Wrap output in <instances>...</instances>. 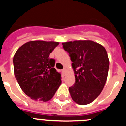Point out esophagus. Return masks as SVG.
I'll return each instance as SVG.
<instances>
[{
    "label": "esophagus",
    "instance_id": "1",
    "mask_svg": "<svg viewBox=\"0 0 126 126\" xmlns=\"http://www.w3.org/2000/svg\"><path fill=\"white\" fill-rule=\"evenodd\" d=\"M62 72H63L64 74V75H65V69H62Z\"/></svg>",
    "mask_w": 126,
    "mask_h": 126
}]
</instances>
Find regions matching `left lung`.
Instances as JSON below:
<instances>
[{
    "label": "left lung",
    "mask_w": 126,
    "mask_h": 126,
    "mask_svg": "<svg viewBox=\"0 0 126 126\" xmlns=\"http://www.w3.org/2000/svg\"><path fill=\"white\" fill-rule=\"evenodd\" d=\"M69 54L75 76V83L69 91L72 99L79 105L92 103L103 89L109 67L104 47L92 40H75L62 43Z\"/></svg>",
    "instance_id": "1"
}]
</instances>
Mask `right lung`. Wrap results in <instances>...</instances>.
Segmentation results:
<instances>
[{
    "label": "right lung",
    "instance_id": "obj_1",
    "mask_svg": "<svg viewBox=\"0 0 126 126\" xmlns=\"http://www.w3.org/2000/svg\"><path fill=\"white\" fill-rule=\"evenodd\" d=\"M57 42L34 40L20 47L13 58L16 79L23 92L35 101L52 98L61 84V74L53 67L50 53Z\"/></svg>",
    "mask_w": 126,
    "mask_h": 126
}]
</instances>
